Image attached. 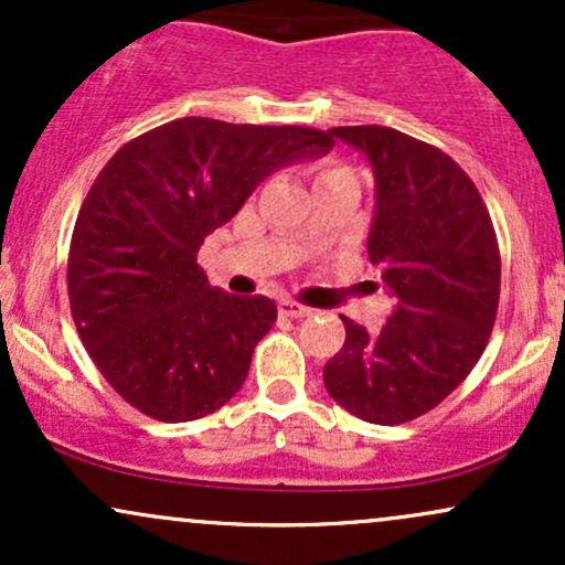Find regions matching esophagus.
Listing matches in <instances>:
<instances>
[{"mask_svg":"<svg viewBox=\"0 0 565 565\" xmlns=\"http://www.w3.org/2000/svg\"><path fill=\"white\" fill-rule=\"evenodd\" d=\"M278 313L287 316V319H305V316H310V308L295 300H281L278 302Z\"/></svg>","mask_w":565,"mask_h":565,"instance_id":"esophagus-1","label":"esophagus"}]
</instances>
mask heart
I'll list each match as a JSON object with an SVG mask.
<instances>
[{
  "mask_svg": "<svg viewBox=\"0 0 565 565\" xmlns=\"http://www.w3.org/2000/svg\"><path fill=\"white\" fill-rule=\"evenodd\" d=\"M337 174H353V172H350L348 167H323V170L319 172V183H321V180L337 178Z\"/></svg>",
  "mask_w": 565,
  "mask_h": 565,
  "instance_id": "1",
  "label": "heart"
}]
</instances>
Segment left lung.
Here are the masks:
<instances>
[{
  "instance_id": "left-lung-1",
  "label": "left lung",
  "mask_w": 565,
  "mask_h": 565,
  "mask_svg": "<svg viewBox=\"0 0 565 565\" xmlns=\"http://www.w3.org/2000/svg\"><path fill=\"white\" fill-rule=\"evenodd\" d=\"M361 148L377 180L369 260L398 297L380 334L345 323L323 385L350 414L404 425L436 408L483 355L499 308L497 231L468 172L440 148L398 129L334 127Z\"/></svg>"
}]
</instances>
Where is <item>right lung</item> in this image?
<instances>
[{"label": "right lung", "mask_w": 565, "mask_h": 565, "mask_svg": "<svg viewBox=\"0 0 565 565\" xmlns=\"http://www.w3.org/2000/svg\"><path fill=\"white\" fill-rule=\"evenodd\" d=\"M332 146L313 127L185 116L108 159L71 236L68 302L97 372L129 406L191 423L242 391L276 302L210 287L199 246L263 178Z\"/></svg>", "instance_id": "obj_1"}]
</instances>
